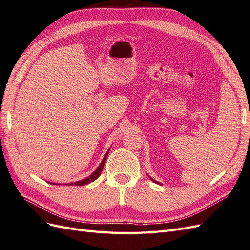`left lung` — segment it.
I'll use <instances>...</instances> for the list:
<instances>
[{
  "label": "left lung",
  "mask_w": 250,
  "mask_h": 250,
  "mask_svg": "<svg viewBox=\"0 0 250 250\" xmlns=\"http://www.w3.org/2000/svg\"><path fill=\"white\" fill-rule=\"evenodd\" d=\"M150 179H151V180H152V181H154V183H157V181H155V180H154L153 178H151V177H150Z\"/></svg>",
  "instance_id": "8db88e82"
}]
</instances>
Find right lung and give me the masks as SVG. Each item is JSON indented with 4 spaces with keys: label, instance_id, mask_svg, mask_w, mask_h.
<instances>
[{
    "label": "right lung",
    "instance_id": "1",
    "mask_svg": "<svg viewBox=\"0 0 250 250\" xmlns=\"http://www.w3.org/2000/svg\"><path fill=\"white\" fill-rule=\"evenodd\" d=\"M107 154H108V151H107V153L105 154V156H104V158H103V161H102V163L100 164L99 167L97 168V170L92 174V175H89L88 177H86V178H84V179H82V180H79V181H77V183H75V184L71 183V184H67V185H69V186H73V185H75V186H84V185L90 184V183H92V181L96 180L98 177L100 176V174H101V172H102V170H103V168H104V164H105V161H106ZM51 184H52V183H51ZM52 185H55V184H52Z\"/></svg>",
    "mask_w": 250,
    "mask_h": 250
}]
</instances>
